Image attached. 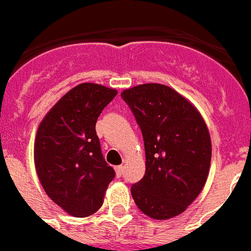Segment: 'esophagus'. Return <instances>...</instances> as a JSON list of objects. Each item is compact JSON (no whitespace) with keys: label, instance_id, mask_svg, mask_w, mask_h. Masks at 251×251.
I'll return each instance as SVG.
<instances>
[{"label":"esophagus","instance_id":"34e87169","mask_svg":"<svg viewBox=\"0 0 251 251\" xmlns=\"http://www.w3.org/2000/svg\"><path fill=\"white\" fill-rule=\"evenodd\" d=\"M123 171H124L123 166H118V167H115V174L118 177H120V176L123 175Z\"/></svg>","mask_w":251,"mask_h":251}]
</instances>
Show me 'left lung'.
Returning a JSON list of instances; mask_svg holds the SVG:
<instances>
[{"label": "left lung", "instance_id": "obj_1", "mask_svg": "<svg viewBox=\"0 0 251 251\" xmlns=\"http://www.w3.org/2000/svg\"><path fill=\"white\" fill-rule=\"evenodd\" d=\"M120 94L145 145V175L132 185L133 201L151 219L175 218L207 181L211 137L205 119L188 98L163 84H140Z\"/></svg>", "mask_w": 251, "mask_h": 251}]
</instances>
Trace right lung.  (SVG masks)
Listing matches in <instances>:
<instances>
[{"mask_svg":"<svg viewBox=\"0 0 251 251\" xmlns=\"http://www.w3.org/2000/svg\"><path fill=\"white\" fill-rule=\"evenodd\" d=\"M116 94L101 84H79L58 100L37 128V177L50 200L75 218L100 210L115 176L102 157L96 122Z\"/></svg>","mask_w":251,"mask_h":251,"instance_id":"obj_1","label":"right lung"}]
</instances>
